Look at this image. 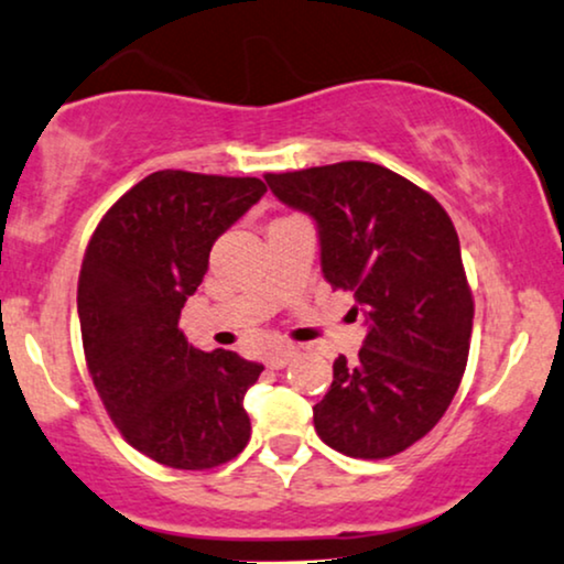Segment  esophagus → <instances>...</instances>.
I'll return each instance as SVG.
<instances>
[{
	"mask_svg": "<svg viewBox=\"0 0 564 564\" xmlns=\"http://www.w3.org/2000/svg\"><path fill=\"white\" fill-rule=\"evenodd\" d=\"M294 356H296V348L294 346H281V348H275V351H270L265 356V365L270 369H283L291 359H294Z\"/></svg>",
	"mask_w": 564,
	"mask_h": 564,
	"instance_id": "1",
	"label": "esophagus"
}]
</instances>
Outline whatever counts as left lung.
<instances>
[{
	"mask_svg": "<svg viewBox=\"0 0 564 564\" xmlns=\"http://www.w3.org/2000/svg\"><path fill=\"white\" fill-rule=\"evenodd\" d=\"M273 195L315 218L333 289L365 312L359 359L338 356L315 413L325 445L380 460L422 440L466 372L474 296L445 208L395 171L340 161L265 174Z\"/></svg>",
	"mask_w": 564,
	"mask_h": 564,
	"instance_id": "8db88e82",
	"label": "left lung"
}]
</instances>
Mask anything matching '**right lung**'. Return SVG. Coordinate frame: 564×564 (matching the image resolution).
<instances>
[{"mask_svg":"<svg viewBox=\"0 0 564 564\" xmlns=\"http://www.w3.org/2000/svg\"><path fill=\"white\" fill-rule=\"evenodd\" d=\"M265 192L254 176L155 171L85 249L77 315L93 384L122 437L169 468H216L249 442L245 395L262 365L189 346L180 317L210 247Z\"/></svg>","mask_w":564,"mask_h":564,"instance_id":"1","label":"right lung"}]
</instances>
